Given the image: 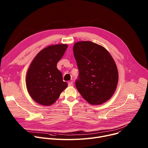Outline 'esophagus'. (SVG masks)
Returning a JSON list of instances; mask_svg holds the SVG:
<instances>
[{"label":"esophagus","instance_id":"esophagus-1","mask_svg":"<svg viewBox=\"0 0 148 148\" xmlns=\"http://www.w3.org/2000/svg\"><path fill=\"white\" fill-rule=\"evenodd\" d=\"M68 84H69V86H70V87H73V86H74V83H73V82H72V81L69 82Z\"/></svg>","mask_w":148,"mask_h":148}]
</instances>
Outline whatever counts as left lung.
<instances>
[{
  "label": "left lung",
  "mask_w": 148,
  "mask_h": 148,
  "mask_svg": "<svg viewBox=\"0 0 148 148\" xmlns=\"http://www.w3.org/2000/svg\"><path fill=\"white\" fill-rule=\"evenodd\" d=\"M73 51L79 70L75 86L84 99L100 105L114 95L118 82L115 62L109 51L90 41H78Z\"/></svg>",
  "instance_id": "8db88e82"
}]
</instances>
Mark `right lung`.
Here are the masks:
<instances>
[{
    "label": "right lung",
    "instance_id": "right-lung-1",
    "mask_svg": "<svg viewBox=\"0 0 148 148\" xmlns=\"http://www.w3.org/2000/svg\"><path fill=\"white\" fill-rule=\"evenodd\" d=\"M67 45L49 46L41 50L34 58L26 76L27 91L37 103L50 106L59 98L68 86L57 68L58 61L64 55Z\"/></svg>",
    "mask_w": 148,
    "mask_h": 148
}]
</instances>
